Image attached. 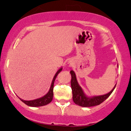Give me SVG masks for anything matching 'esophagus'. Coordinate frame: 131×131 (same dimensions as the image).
I'll list each match as a JSON object with an SVG mask.
<instances>
[{"label":"esophagus","instance_id":"34e87169","mask_svg":"<svg viewBox=\"0 0 131 131\" xmlns=\"http://www.w3.org/2000/svg\"><path fill=\"white\" fill-rule=\"evenodd\" d=\"M69 64H71V63L70 62H69Z\"/></svg>","mask_w":131,"mask_h":131}]
</instances>
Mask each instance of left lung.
Wrapping results in <instances>:
<instances>
[{"mask_svg": "<svg viewBox=\"0 0 131 131\" xmlns=\"http://www.w3.org/2000/svg\"><path fill=\"white\" fill-rule=\"evenodd\" d=\"M70 73L71 76V86L72 89L73 100L76 104L81 107H89L100 105L110 95L116 86V84L112 90L106 94L102 95L88 96L85 94L81 86L79 85L74 71L71 70Z\"/></svg>", "mask_w": 131, "mask_h": 131, "instance_id": "8db88e82", "label": "left lung"}]
</instances>
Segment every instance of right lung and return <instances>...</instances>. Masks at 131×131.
I'll return each instance as SVG.
<instances>
[{
	"mask_svg": "<svg viewBox=\"0 0 131 131\" xmlns=\"http://www.w3.org/2000/svg\"><path fill=\"white\" fill-rule=\"evenodd\" d=\"M62 70V67H61L60 69L58 70V71H57V73H55L54 77H53L52 81L51 87H50L49 90L48 91L47 94L45 95L44 96H43L42 97L37 98V99L33 100H29V101H27V100H24L21 98H19L21 101H23L24 104H26V105H28L30 107H41L43 106V105H47L48 104L51 103L52 100L53 96V84H54V82L55 79H56L57 75L59 74V73L61 72Z\"/></svg>",
	"mask_w": 131,
	"mask_h": 131,
	"instance_id": "obj_1",
	"label": "right lung"
}]
</instances>
